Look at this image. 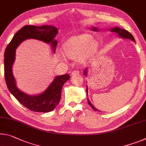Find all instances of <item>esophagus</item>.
<instances>
[{
  "label": "esophagus",
  "instance_id": "34e87169",
  "mask_svg": "<svg viewBox=\"0 0 146 146\" xmlns=\"http://www.w3.org/2000/svg\"><path fill=\"white\" fill-rule=\"evenodd\" d=\"M79 74V71L78 70H75L72 71V73H71V76H75V75H77Z\"/></svg>",
  "mask_w": 146,
  "mask_h": 146
}]
</instances>
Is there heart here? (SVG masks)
Here are the masks:
<instances>
[{"label":"heart","mask_w":146,"mask_h":146,"mask_svg":"<svg viewBox=\"0 0 146 146\" xmlns=\"http://www.w3.org/2000/svg\"><path fill=\"white\" fill-rule=\"evenodd\" d=\"M100 43L90 34H82L70 37L62 45V50L66 57L78 58L80 62H87L98 52Z\"/></svg>","instance_id":"heart-1"}]
</instances>
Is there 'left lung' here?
Returning <instances> with one entry per match:
<instances>
[{"label":"left lung","mask_w":146,"mask_h":146,"mask_svg":"<svg viewBox=\"0 0 146 146\" xmlns=\"http://www.w3.org/2000/svg\"><path fill=\"white\" fill-rule=\"evenodd\" d=\"M91 30H92L93 31H96V32L99 31V29H98V28L95 27H91ZM109 31L116 33L117 34V36H118L120 38L127 39V40H130L131 41H134V42H135V38H134V37L133 36V35H132L130 32H129L128 31H126V30L122 29H121V28H119L118 27H115L111 28V29H109ZM88 72V68H86L84 69V73H83V74H84L85 77H87ZM88 87H86V95H87V96H88ZM88 103L89 105L92 108V109H94V110L99 111V112H101L100 110H98V109H97V108L95 107V106L93 105H92V103L90 101L88 98Z\"/></svg>","instance_id":"1"}]
</instances>
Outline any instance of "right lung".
I'll return each mask as SVG.
<instances>
[{
    "label": "right lung",
    "mask_w": 146,
    "mask_h": 146,
    "mask_svg": "<svg viewBox=\"0 0 146 146\" xmlns=\"http://www.w3.org/2000/svg\"><path fill=\"white\" fill-rule=\"evenodd\" d=\"M58 33V29L50 25L40 27L27 25L15 34L4 52V77L7 87L21 104L34 112H48L54 110L60 101L62 86L70 77L68 74L56 76L41 94L31 96L25 93L17 88L12 71L15 59V50L25 40L35 39L50 44L54 53L57 45L55 37Z\"/></svg>",
    "instance_id": "right-lung-1"
}]
</instances>
